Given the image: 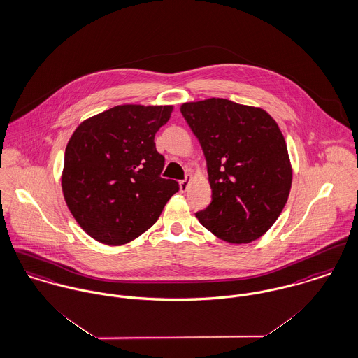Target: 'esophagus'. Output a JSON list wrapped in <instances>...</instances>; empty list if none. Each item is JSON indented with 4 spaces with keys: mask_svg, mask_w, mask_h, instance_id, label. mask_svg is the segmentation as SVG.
I'll use <instances>...</instances> for the list:
<instances>
[{
    "mask_svg": "<svg viewBox=\"0 0 358 358\" xmlns=\"http://www.w3.org/2000/svg\"><path fill=\"white\" fill-rule=\"evenodd\" d=\"M189 185H190V180H189V179L180 180V182H179V189H180V192H186V190L189 189Z\"/></svg>",
    "mask_w": 358,
    "mask_h": 358,
    "instance_id": "34e87169",
    "label": "esophagus"
}]
</instances>
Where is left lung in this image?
I'll return each mask as SVG.
<instances>
[{
	"mask_svg": "<svg viewBox=\"0 0 358 358\" xmlns=\"http://www.w3.org/2000/svg\"><path fill=\"white\" fill-rule=\"evenodd\" d=\"M202 148L212 202L195 216L232 245L262 236L282 213L293 182L285 136L259 106L223 98L180 105Z\"/></svg>",
	"mask_w": 358,
	"mask_h": 358,
	"instance_id": "1",
	"label": "left lung"
}]
</instances>
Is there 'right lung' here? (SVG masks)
Listing matches in <instances>:
<instances>
[{"label": "right lung", "mask_w": 358, "mask_h": 358, "mask_svg": "<svg viewBox=\"0 0 358 358\" xmlns=\"http://www.w3.org/2000/svg\"><path fill=\"white\" fill-rule=\"evenodd\" d=\"M173 105H117L83 120L65 148L62 189L73 219L93 239L126 245L152 227L179 190L163 179L155 136Z\"/></svg>", "instance_id": "1"}]
</instances>
